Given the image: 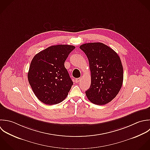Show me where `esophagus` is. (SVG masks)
Masks as SVG:
<instances>
[{"instance_id":"34e87169","label":"esophagus","mask_w":150,"mask_h":150,"mask_svg":"<svg viewBox=\"0 0 150 150\" xmlns=\"http://www.w3.org/2000/svg\"><path fill=\"white\" fill-rule=\"evenodd\" d=\"M81 80H82V78H76V79H75V82H76V83H78V82H79L80 81H81Z\"/></svg>"}]
</instances>
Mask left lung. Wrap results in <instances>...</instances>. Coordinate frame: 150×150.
I'll return each instance as SVG.
<instances>
[{"instance_id":"obj_1","label":"left lung","mask_w":150,"mask_h":150,"mask_svg":"<svg viewBox=\"0 0 150 150\" xmlns=\"http://www.w3.org/2000/svg\"><path fill=\"white\" fill-rule=\"evenodd\" d=\"M79 48L88 58L91 74V84L86 95L95 105H106L116 96L123 84L120 58L113 49L102 42L86 43Z\"/></svg>"}]
</instances>
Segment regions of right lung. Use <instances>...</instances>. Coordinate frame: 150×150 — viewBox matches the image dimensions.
I'll use <instances>...</instances> for the list:
<instances>
[{
    "mask_svg": "<svg viewBox=\"0 0 150 150\" xmlns=\"http://www.w3.org/2000/svg\"><path fill=\"white\" fill-rule=\"evenodd\" d=\"M75 48L70 45H52L33 57L28 80L36 97L44 104H58L68 96L73 82L64 62Z\"/></svg>",
    "mask_w": 150,
    "mask_h": 150,
    "instance_id": "right-lung-1",
    "label": "right lung"
}]
</instances>
